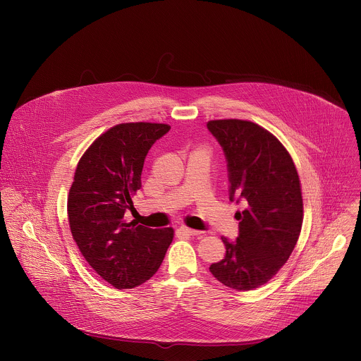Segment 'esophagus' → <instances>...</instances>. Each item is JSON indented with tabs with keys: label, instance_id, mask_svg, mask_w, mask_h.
<instances>
[{
	"label": "esophagus",
	"instance_id": "1",
	"mask_svg": "<svg viewBox=\"0 0 361 361\" xmlns=\"http://www.w3.org/2000/svg\"><path fill=\"white\" fill-rule=\"evenodd\" d=\"M179 231H182V233H185V234H188V235H200V234H202V231L192 230V228H189V227H186V226H182V227L179 228Z\"/></svg>",
	"mask_w": 361,
	"mask_h": 361
}]
</instances>
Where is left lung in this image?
Returning a JSON list of instances; mask_svg holds the SVG:
<instances>
[{
    "instance_id": "left-lung-1",
    "label": "left lung",
    "mask_w": 361,
    "mask_h": 361,
    "mask_svg": "<svg viewBox=\"0 0 361 361\" xmlns=\"http://www.w3.org/2000/svg\"><path fill=\"white\" fill-rule=\"evenodd\" d=\"M221 144L230 172V200L245 210L235 214L240 235L226 237V256L210 266L212 274L237 291L266 284L288 260L301 233V182L290 152L264 127L249 121L207 123Z\"/></svg>"
}]
</instances>
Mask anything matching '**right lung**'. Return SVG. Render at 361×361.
Listing matches in <instances>:
<instances>
[{
  "instance_id": "add662e5",
  "label": "right lung",
  "mask_w": 361,
  "mask_h": 361,
  "mask_svg": "<svg viewBox=\"0 0 361 361\" xmlns=\"http://www.w3.org/2000/svg\"><path fill=\"white\" fill-rule=\"evenodd\" d=\"M171 128L164 123H121L82 154L67 199L73 240L88 264L116 288H133L159 269L173 228L127 223L124 213L141 188L151 145Z\"/></svg>"
}]
</instances>
